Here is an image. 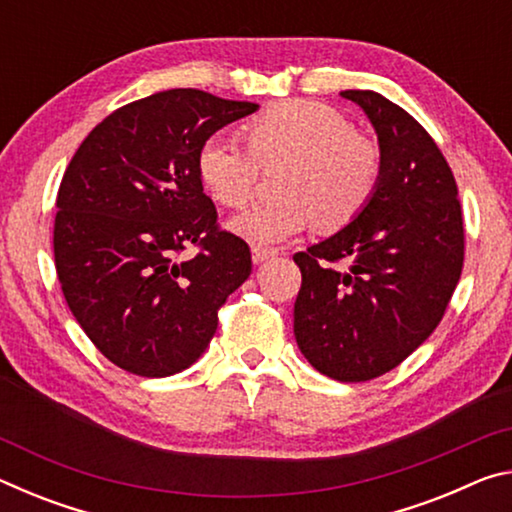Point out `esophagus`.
<instances>
[{
	"mask_svg": "<svg viewBox=\"0 0 512 512\" xmlns=\"http://www.w3.org/2000/svg\"><path fill=\"white\" fill-rule=\"evenodd\" d=\"M275 257V250H264V248H253V262L262 264L268 262V259Z\"/></svg>",
	"mask_w": 512,
	"mask_h": 512,
	"instance_id": "34e87169",
	"label": "esophagus"
}]
</instances>
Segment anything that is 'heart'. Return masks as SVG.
I'll return each instance as SVG.
<instances>
[{
	"label": "heart",
	"mask_w": 512,
	"mask_h": 512,
	"mask_svg": "<svg viewBox=\"0 0 512 512\" xmlns=\"http://www.w3.org/2000/svg\"><path fill=\"white\" fill-rule=\"evenodd\" d=\"M239 142L210 137L196 153L205 192L225 207L255 192L259 164L287 160L277 203H259L230 219L232 235L271 250L311 225L336 232L357 221L377 194L381 151L339 110L314 101H282L250 119Z\"/></svg>",
	"instance_id": "heart-1"
}]
</instances>
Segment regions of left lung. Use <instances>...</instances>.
<instances>
[{"instance_id": "8db88e82", "label": "left lung", "mask_w": 512, "mask_h": 512, "mask_svg": "<svg viewBox=\"0 0 512 512\" xmlns=\"http://www.w3.org/2000/svg\"><path fill=\"white\" fill-rule=\"evenodd\" d=\"M375 126L377 194L357 221L293 255L300 352L336 381L393 370L429 339L461 280L458 187L445 155L409 112L372 90H345Z\"/></svg>"}]
</instances>
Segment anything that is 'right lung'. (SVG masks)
<instances>
[{"label":"right lung","instance_id":"right-lung-1","mask_svg":"<svg viewBox=\"0 0 512 512\" xmlns=\"http://www.w3.org/2000/svg\"><path fill=\"white\" fill-rule=\"evenodd\" d=\"M257 108L194 88L155 92L94 126L65 169L54 221L60 289L121 370L169 377L192 366L223 302L248 280L250 248L221 230L196 153Z\"/></svg>","mask_w":512,"mask_h":512}]
</instances>
